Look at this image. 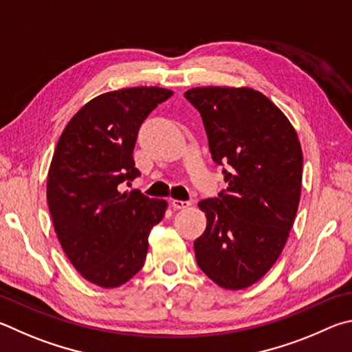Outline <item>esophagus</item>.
I'll use <instances>...</instances> for the list:
<instances>
[{
    "instance_id": "1",
    "label": "esophagus",
    "mask_w": 352,
    "mask_h": 352,
    "mask_svg": "<svg viewBox=\"0 0 352 352\" xmlns=\"http://www.w3.org/2000/svg\"><path fill=\"white\" fill-rule=\"evenodd\" d=\"M171 206L175 208H188L190 206H192V202L190 201H179V199H173Z\"/></svg>"
}]
</instances>
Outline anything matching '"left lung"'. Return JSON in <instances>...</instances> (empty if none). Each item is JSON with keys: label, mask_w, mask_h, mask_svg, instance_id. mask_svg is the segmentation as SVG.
I'll list each match as a JSON object with an SVG mask.
<instances>
[{"label": "left lung", "mask_w": 352, "mask_h": 352, "mask_svg": "<svg viewBox=\"0 0 352 352\" xmlns=\"http://www.w3.org/2000/svg\"><path fill=\"white\" fill-rule=\"evenodd\" d=\"M214 162L229 187L204 199L206 232L195 241L196 263L224 289H244L278 260L298 210L303 153L291 122L252 88L188 89Z\"/></svg>", "instance_id": "left-lung-1"}]
</instances>
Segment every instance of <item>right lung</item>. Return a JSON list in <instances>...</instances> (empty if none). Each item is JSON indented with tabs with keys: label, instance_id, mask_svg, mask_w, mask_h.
<instances>
[{
	"label": "right lung",
	"instance_id": "right-lung-1",
	"mask_svg": "<svg viewBox=\"0 0 352 352\" xmlns=\"http://www.w3.org/2000/svg\"><path fill=\"white\" fill-rule=\"evenodd\" d=\"M173 96L157 86L104 92L67 123L47 175V206L66 256L85 280L117 287L144 266L166 201L120 192L140 173L133 151L148 114Z\"/></svg>",
	"mask_w": 352,
	"mask_h": 352
}]
</instances>
